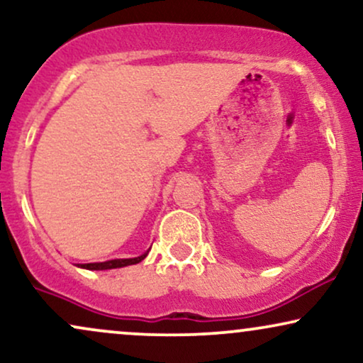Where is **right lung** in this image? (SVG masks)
<instances>
[{"mask_svg": "<svg viewBox=\"0 0 363 363\" xmlns=\"http://www.w3.org/2000/svg\"><path fill=\"white\" fill-rule=\"evenodd\" d=\"M148 255V250L140 257H133V258H115V260H106V262H95V263H78L77 267L79 268H86V270H111V268H121V267H128V265H136L141 260H145Z\"/></svg>", "mask_w": 363, "mask_h": 363, "instance_id": "obj_1", "label": "right lung"}]
</instances>
